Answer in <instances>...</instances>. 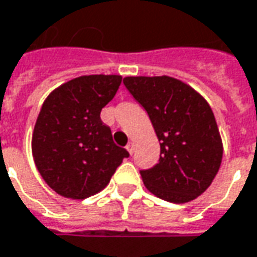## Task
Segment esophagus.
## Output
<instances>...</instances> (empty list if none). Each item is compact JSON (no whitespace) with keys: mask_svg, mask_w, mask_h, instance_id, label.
<instances>
[{"mask_svg":"<svg viewBox=\"0 0 257 257\" xmlns=\"http://www.w3.org/2000/svg\"><path fill=\"white\" fill-rule=\"evenodd\" d=\"M126 150H128L131 154H134V152H135V143H134V142H129L128 145H126Z\"/></svg>","mask_w":257,"mask_h":257,"instance_id":"esophagus-1","label":"esophagus"}]
</instances>
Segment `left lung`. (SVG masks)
<instances>
[{
  "label": "left lung",
  "mask_w": 257,
  "mask_h": 257,
  "mask_svg": "<svg viewBox=\"0 0 257 257\" xmlns=\"http://www.w3.org/2000/svg\"><path fill=\"white\" fill-rule=\"evenodd\" d=\"M123 85L147 111L160 142L159 163L141 171L145 186L171 203L196 199L213 182L222 159L209 103L171 76H128Z\"/></svg>",
  "instance_id": "left-lung-1"
}]
</instances>
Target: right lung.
Returning a JSON list of instances; mask_svg holds the SVG:
<instances>
[{"instance_id": "obj_1", "label": "right lung", "mask_w": 257, "mask_h": 257, "mask_svg": "<svg viewBox=\"0 0 257 257\" xmlns=\"http://www.w3.org/2000/svg\"><path fill=\"white\" fill-rule=\"evenodd\" d=\"M121 80L119 75L79 76L51 91L41 105L32 153L43 179L61 196L86 199L103 191L129 156L100 118Z\"/></svg>"}]
</instances>
